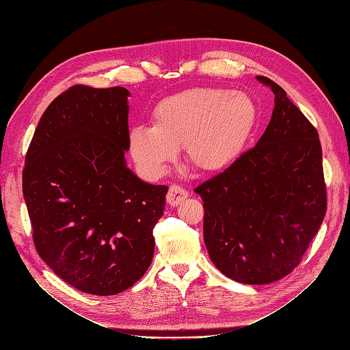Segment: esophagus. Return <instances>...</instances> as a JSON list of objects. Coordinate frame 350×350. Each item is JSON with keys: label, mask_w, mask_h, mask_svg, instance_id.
I'll return each mask as SVG.
<instances>
[{"label": "esophagus", "mask_w": 350, "mask_h": 350, "mask_svg": "<svg viewBox=\"0 0 350 350\" xmlns=\"http://www.w3.org/2000/svg\"><path fill=\"white\" fill-rule=\"evenodd\" d=\"M188 197V191L181 187L179 184H172L169 187V191H167V203L171 206H176L179 203H183V201Z\"/></svg>", "instance_id": "esophagus-1"}]
</instances>
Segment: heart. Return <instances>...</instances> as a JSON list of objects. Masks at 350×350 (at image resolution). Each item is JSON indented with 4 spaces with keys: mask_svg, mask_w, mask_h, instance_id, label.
<instances>
[{
    "mask_svg": "<svg viewBox=\"0 0 350 350\" xmlns=\"http://www.w3.org/2000/svg\"><path fill=\"white\" fill-rule=\"evenodd\" d=\"M257 105L247 93L196 88L159 102L152 125L130 131V152L143 172L159 175L184 144L188 162L200 171L234 163L257 125Z\"/></svg>",
    "mask_w": 350,
    "mask_h": 350,
    "instance_id": "b5f03b06",
    "label": "heart"
}]
</instances>
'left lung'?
Listing matches in <instances>:
<instances>
[{
  "mask_svg": "<svg viewBox=\"0 0 350 350\" xmlns=\"http://www.w3.org/2000/svg\"><path fill=\"white\" fill-rule=\"evenodd\" d=\"M266 131L224 172L194 191L204 201L208 256L229 279L266 284L293 271L327 210L323 150L315 126L273 80Z\"/></svg>",
  "mask_w": 350,
  "mask_h": 350,
  "instance_id": "obj_1",
  "label": "left lung"
}]
</instances>
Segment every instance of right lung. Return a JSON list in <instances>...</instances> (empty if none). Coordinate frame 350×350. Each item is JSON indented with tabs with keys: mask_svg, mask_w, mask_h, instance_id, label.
<instances>
[{
	"mask_svg": "<svg viewBox=\"0 0 350 350\" xmlns=\"http://www.w3.org/2000/svg\"><path fill=\"white\" fill-rule=\"evenodd\" d=\"M130 92L76 84L51 102L26 153L23 196L39 257L72 288L121 293L140 280L166 185L126 167Z\"/></svg>",
	"mask_w": 350,
	"mask_h": 350,
	"instance_id": "add662e5",
	"label": "right lung"
}]
</instances>
